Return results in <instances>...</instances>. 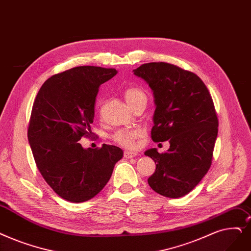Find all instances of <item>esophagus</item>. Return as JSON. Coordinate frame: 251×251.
I'll use <instances>...</instances> for the list:
<instances>
[{"mask_svg":"<svg viewBox=\"0 0 251 251\" xmlns=\"http://www.w3.org/2000/svg\"><path fill=\"white\" fill-rule=\"evenodd\" d=\"M137 156V152L136 151H124V158H133Z\"/></svg>","mask_w":251,"mask_h":251,"instance_id":"1","label":"esophagus"}]
</instances>
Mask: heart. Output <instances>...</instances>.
<instances>
[{
  "label": "heart",
  "instance_id": "obj_1",
  "mask_svg": "<svg viewBox=\"0 0 251 251\" xmlns=\"http://www.w3.org/2000/svg\"><path fill=\"white\" fill-rule=\"evenodd\" d=\"M124 97L128 104L134 108L138 104L147 102L146 92L138 86H130L124 90ZM141 129H119L112 135V140L124 148L132 149L136 146V140L141 136Z\"/></svg>",
  "mask_w": 251,
  "mask_h": 251
}]
</instances>
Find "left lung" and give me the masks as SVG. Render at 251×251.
I'll return each instance as SVG.
<instances>
[{
  "label": "left lung",
  "mask_w": 251,
  "mask_h": 251,
  "mask_svg": "<svg viewBox=\"0 0 251 251\" xmlns=\"http://www.w3.org/2000/svg\"><path fill=\"white\" fill-rule=\"evenodd\" d=\"M154 92L152 141L169 140L166 152L145 155L156 163L148 179L156 193L179 198L190 193L209 170L219 120L212 97L197 75L167 62L141 64L133 71Z\"/></svg>",
  "instance_id": "obj_1"
}]
</instances>
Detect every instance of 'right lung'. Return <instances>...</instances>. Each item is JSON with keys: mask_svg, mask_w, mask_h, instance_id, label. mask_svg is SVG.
Here are the masks:
<instances>
[{"mask_svg": "<svg viewBox=\"0 0 251 251\" xmlns=\"http://www.w3.org/2000/svg\"><path fill=\"white\" fill-rule=\"evenodd\" d=\"M115 69L83 65L53 75L40 88L27 128V138L43 178L64 200L80 203L99 194L111 178L123 151L115 146L83 149L100 86Z\"/></svg>", "mask_w": 251, "mask_h": 251, "instance_id": "obj_1", "label": "right lung"}]
</instances>
